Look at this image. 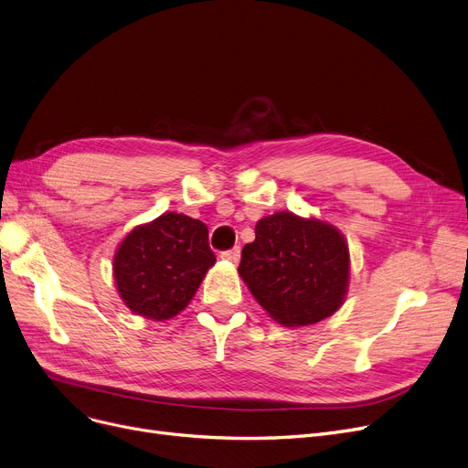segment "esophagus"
Listing matches in <instances>:
<instances>
[{
	"instance_id": "esophagus-1",
	"label": "esophagus",
	"mask_w": 468,
	"mask_h": 468,
	"mask_svg": "<svg viewBox=\"0 0 468 468\" xmlns=\"http://www.w3.org/2000/svg\"><path fill=\"white\" fill-rule=\"evenodd\" d=\"M221 260L231 261V263H237V261L240 260V249H239V247H235V249H231V250L221 252Z\"/></svg>"
}]
</instances>
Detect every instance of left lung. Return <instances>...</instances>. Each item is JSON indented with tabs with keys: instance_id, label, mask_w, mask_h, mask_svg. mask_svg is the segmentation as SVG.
<instances>
[{
	"instance_id": "1",
	"label": "left lung",
	"mask_w": 468,
	"mask_h": 468,
	"mask_svg": "<svg viewBox=\"0 0 468 468\" xmlns=\"http://www.w3.org/2000/svg\"><path fill=\"white\" fill-rule=\"evenodd\" d=\"M239 275L270 317L284 327H306L331 317L346 300L348 242L327 221L275 212L256 223Z\"/></svg>"
}]
</instances>
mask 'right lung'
Wrapping results in <instances>:
<instances>
[{
    "label": "right lung",
    "instance_id": "obj_1",
    "mask_svg": "<svg viewBox=\"0 0 468 468\" xmlns=\"http://www.w3.org/2000/svg\"><path fill=\"white\" fill-rule=\"evenodd\" d=\"M214 263L205 223L166 212L122 239L112 275L122 302L135 315L165 321L187 308Z\"/></svg>",
    "mask_w": 468,
    "mask_h": 468
}]
</instances>
